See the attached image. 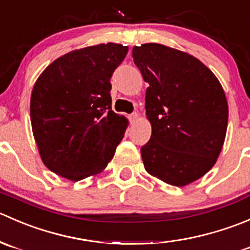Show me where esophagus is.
I'll use <instances>...</instances> for the list:
<instances>
[{"label":"esophagus","mask_w":250,"mask_h":250,"mask_svg":"<svg viewBox=\"0 0 250 250\" xmlns=\"http://www.w3.org/2000/svg\"><path fill=\"white\" fill-rule=\"evenodd\" d=\"M138 117H139V115H138L137 112L132 113V115L129 116V121H130V123H135V121L138 120Z\"/></svg>","instance_id":"obj_1"}]
</instances>
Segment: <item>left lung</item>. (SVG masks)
Listing matches in <instances>:
<instances>
[{
  "label": "left lung",
  "mask_w": 250,
  "mask_h": 250,
  "mask_svg": "<svg viewBox=\"0 0 250 250\" xmlns=\"http://www.w3.org/2000/svg\"><path fill=\"white\" fill-rule=\"evenodd\" d=\"M133 59L148 83L152 133L140 150L146 172L173 186L202 178L215 165L228 129L220 82L195 57L163 44L134 47Z\"/></svg>",
  "instance_id": "obj_1"
}]
</instances>
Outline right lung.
Here are the masks:
<instances>
[{
	"instance_id": "right-lung-1",
	"label": "right lung",
	"mask_w": 250,
	"mask_h": 250,
	"mask_svg": "<svg viewBox=\"0 0 250 250\" xmlns=\"http://www.w3.org/2000/svg\"><path fill=\"white\" fill-rule=\"evenodd\" d=\"M127 52L117 43L72 50L37 78L30 117L49 170L78 181L104 170L112 160L128 121L112 111L110 80Z\"/></svg>"
}]
</instances>
